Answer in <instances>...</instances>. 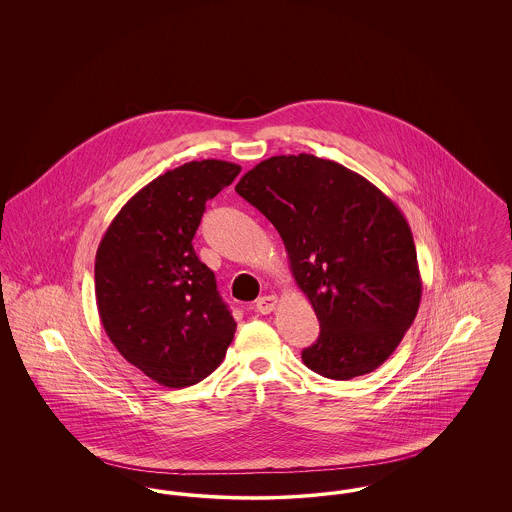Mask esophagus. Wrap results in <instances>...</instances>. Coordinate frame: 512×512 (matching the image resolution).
<instances>
[{
  "label": "esophagus",
  "mask_w": 512,
  "mask_h": 512,
  "mask_svg": "<svg viewBox=\"0 0 512 512\" xmlns=\"http://www.w3.org/2000/svg\"><path fill=\"white\" fill-rule=\"evenodd\" d=\"M276 305H278L276 295H263V297H259V299H257V303H255V311H257V313H261V315H268V313H272V311L276 309Z\"/></svg>",
  "instance_id": "obj_1"
}]
</instances>
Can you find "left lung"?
<instances>
[{
  "label": "left lung",
  "instance_id": "8db88e82",
  "mask_svg": "<svg viewBox=\"0 0 512 512\" xmlns=\"http://www.w3.org/2000/svg\"><path fill=\"white\" fill-rule=\"evenodd\" d=\"M236 192L274 224L317 313L320 334L303 363L332 380L376 370L411 328L422 295L397 205L361 174L309 153L270 157Z\"/></svg>",
  "mask_w": 512,
  "mask_h": 512
}]
</instances>
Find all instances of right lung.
Masks as SVG:
<instances>
[{
    "instance_id": "1",
    "label": "right lung",
    "mask_w": 512,
    "mask_h": 512,
    "mask_svg": "<svg viewBox=\"0 0 512 512\" xmlns=\"http://www.w3.org/2000/svg\"><path fill=\"white\" fill-rule=\"evenodd\" d=\"M240 171L205 159L157 176L128 199L99 244L101 324L122 357L161 386L201 382L234 340L236 320L192 240L205 203Z\"/></svg>"
}]
</instances>
